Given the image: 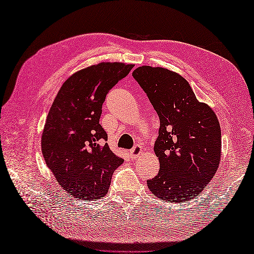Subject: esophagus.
Returning <instances> with one entry per match:
<instances>
[{"instance_id":"34e87169","label":"esophagus","mask_w":254,"mask_h":254,"mask_svg":"<svg viewBox=\"0 0 254 254\" xmlns=\"http://www.w3.org/2000/svg\"><path fill=\"white\" fill-rule=\"evenodd\" d=\"M143 153V147L141 146V145H135L130 152V155L132 159H136L139 155H141Z\"/></svg>"}]
</instances>
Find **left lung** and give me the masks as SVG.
Segmentation results:
<instances>
[{"label":"left lung","instance_id":"left-lung-1","mask_svg":"<svg viewBox=\"0 0 254 254\" xmlns=\"http://www.w3.org/2000/svg\"><path fill=\"white\" fill-rule=\"evenodd\" d=\"M132 75L160 120L154 145L160 169L147 187L160 201H190L206 188L220 163L222 132L216 113L199 102L187 80L174 71L143 65Z\"/></svg>","mask_w":254,"mask_h":254}]
</instances>
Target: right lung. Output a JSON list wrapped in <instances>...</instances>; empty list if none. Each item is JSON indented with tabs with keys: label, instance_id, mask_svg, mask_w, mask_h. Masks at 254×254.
I'll use <instances>...</instances> for the list:
<instances>
[{
	"label": "right lung",
	"instance_id": "add662e5",
	"mask_svg": "<svg viewBox=\"0 0 254 254\" xmlns=\"http://www.w3.org/2000/svg\"><path fill=\"white\" fill-rule=\"evenodd\" d=\"M134 64L101 62L71 75L59 90L41 135L46 164L63 190L79 199H97L109 190L113 171L123 163L104 141L102 104Z\"/></svg>",
	"mask_w": 254,
	"mask_h": 254
}]
</instances>
